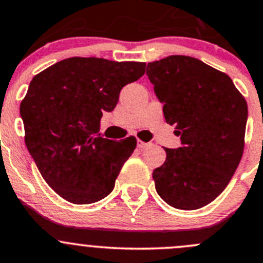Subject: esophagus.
<instances>
[{
  "label": "esophagus",
  "mask_w": 263,
  "mask_h": 263,
  "mask_svg": "<svg viewBox=\"0 0 263 263\" xmlns=\"http://www.w3.org/2000/svg\"><path fill=\"white\" fill-rule=\"evenodd\" d=\"M149 145H151L149 143H144V141H141V140H137V148L139 149H145L148 148Z\"/></svg>",
  "instance_id": "34e87169"
}]
</instances>
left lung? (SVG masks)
Instances as JSON below:
<instances>
[{
    "label": "left lung",
    "instance_id": "left-lung-1",
    "mask_svg": "<svg viewBox=\"0 0 263 263\" xmlns=\"http://www.w3.org/2000/svg\"><path fill=\"white\" fill-rule=\"evenodd\" d=\"M146 75L181 146L153 171L156 191L173 208L195 210L223 192L244 152L248 105L231 78L197 58L170 55Z\"/></svg>",
    "mask_w": 263,
    "mask_h": 263
}]
</instances>
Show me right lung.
<instances>
[{
  "label": "right lung",
  "instance_id": "1",
  "mask_svg": "<svg viewBox=\"0 0 263 263\" xmlns=\"http://www.w3.org/2000/svg\"><path fill=\"white\" fill-rule=\"evenodd\" d=\"M145 66L72 57L29 83L21 104L24 141L44 180L68 202H97L114 190L136 139H104L100 120L117 106L120 89L145 73Z\"/></svg>",
  "mask_w": 263,
  "mask_h": 263
}]
</instances>
